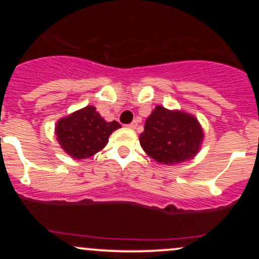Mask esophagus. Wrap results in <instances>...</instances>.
<instances>
[{
	"mask_svg": "<svg viewBox=\"0 0 259 259\" xmlns=\"http://www.w3.org/2000/svg\"><path fill=\"white\" fill-rule=\"evenodd\" d=\"M136 126H138V121H133V123L127 124V127H130V129H135Z\"/></svg>",
	"mask_w": 259,
	"mask_h": 259,
	"instance_id": "esophagus-1",
	"label": "esophagus"
}]
</instances>
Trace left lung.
Segmentation results:
<instances>
[{
    "mask_svg": "<svg viewBox=\"0 0 259 259\" xmlns=\"http://www.w3.org/2000/svg\"><path fill=\"white\" fill-rule=\"evenodd\" d=\"M202 139L203 133L196 118L157 106L145 123L140 144L154 160L173 165L195 157Z\"/></svg>",
    "mask_w": 259,
    "mask_h": 259,
    "instance_id": "left-lung-1",
    "label": "left lung"
}]
</instances>
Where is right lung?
Masks as SVG:
<instances>
[{"label":"right lung","mask_w":259,"mask_h":259,"mask_svg":"<svg viewBox=\"0 0 259 259\" xmlns=\"http://www.w3.org/2000/svg\"><path fill=\"white\" fill-rule=\"evenodd\" d=\"M118 127H120L118 121L107 123L95 107L88 106L59 120L56 135L62 148L69 156L84 159L102 150L108 142L109 135Z\"/></svg>","instance_id":"obj_1"}]
</instances>
